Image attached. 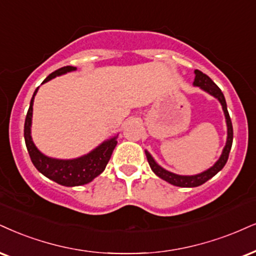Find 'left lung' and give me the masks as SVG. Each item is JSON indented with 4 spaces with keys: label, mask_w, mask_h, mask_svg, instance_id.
<instances>
[{
    "label": "left lung",
    "mask_w": 256,
    "mask_h": 256,
    "mask_svg": "<svg viewBox=\"0 0 256 256\" xmlns=\"http://www.w3.org/2000/svg\"><path fill=\"white\" fill-rule=\"evenodd\" d=\"M194 86H200L202 90L206 91L208 94H212L214 97H216L217 100H220V103L222 104V109L224 112V116H226V128H228V138H226V144L224 150H223L222 154H220V158L217 160L215 165L212 167H210L209 170L200 173V174H194V176H179L176 174V173H172L170 171H166L165 168H162V166H159L156 162V160L153 159L152 156L144 150L146 153L148 164H150V168L152 171L156 173V174L159 176V178L164 179L170 184L174 185V186H180V188H196V186H200L202 184H204L205 182H208L209 179L212 178L214 176H216L220 170L224 167V165L228 162L229 158V153L230 150H232V138H234V133H232V120H230L228 109H226V102L224 98V94H223L222 91L217 85L211 80V78L209 76H206L203 72L200 70L194 71Z\"/></svg>",
    "instance_id": "8db88e82"
}]
</instances>
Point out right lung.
I'll return each mask as SVG.
<instances>
[{
  "instance_id": "obj_1",
  "label": "right lung",
  "mask_w": 256,
  "mask_h": 256,
  "mask_svg": "<svg viewBox=\"0 0 256 256\" xmlns=\"http://www.w3.org/2000/svg\"><path fill=\"white\" fill-rule=\"evenodd\" d=\"M76 68L74 66H64V68H58V70L52 72L45 80H51L52 78L56 77V76L64 74L66 72L74 71ZM36 88L34 91L33 97L30 100V109H28L26 120H24V142H26L27 150L30 153V160L36 168L44 176H47L51 180L58 182V184L64 186H80L90 182L92 179L100 176V173L104 171L106 164L110 160L114 148L116 147L118 144V136H114L109 140L104 141L100 144L98 147L94 148L86 156H83L77 159L71 160H62V159H54V158L46 156L42 154L39 150L36 147L33 140L30 136V126H32V115H33V102L34 96L38 92Z\"/></svg>"
}]
</instances>
